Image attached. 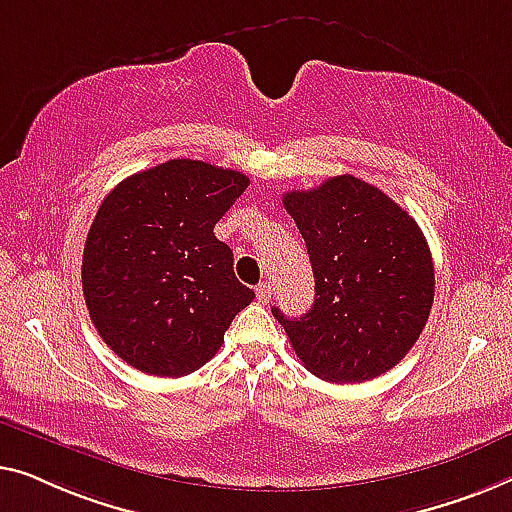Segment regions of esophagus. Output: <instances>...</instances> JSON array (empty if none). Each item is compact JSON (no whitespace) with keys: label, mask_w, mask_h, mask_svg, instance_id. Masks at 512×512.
Returning a JSON list of instances; mask_svg holds the SVG:
<instances>
[{"label":"esophagus","mask_w":512,"mask_h":512,"mask_svg":"<svg viewBox=\"0 0 512 512\" xmlns=\"http://www.w3.org/2000/svg\"><path fill=\"white\" fill-rule=\"evenodd\" d=\"M255 294H257L259 304H269V299H271V285H266V283L257 285V287H255Z\"/></svg>","instance_id":"1"}]
</instances>
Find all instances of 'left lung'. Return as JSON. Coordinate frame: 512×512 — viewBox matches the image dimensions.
Here are the masks:
<instances>
[{
  "mask_svg": "<svg viewBox=\"0 0 512 512\" xmlns=\"http://www.w3.org/2000/svg\"><path fill=\"white\" fill-rule=\"evenodd\" d=\"M304 236L315 301L301 318L271 313L313 376L364 383L397 366L434 304V262L417 222L359 178L283 194Z\"/></svg>",
  "mask_w": 512,
  "mask_h": 512,
  "instance_id": "left-lung-1",
  "label": "left lung"
}]
</instances>
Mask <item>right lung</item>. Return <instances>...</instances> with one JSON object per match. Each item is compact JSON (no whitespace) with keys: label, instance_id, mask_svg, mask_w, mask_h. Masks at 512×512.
Returning a JSON list of instances; mask_svg holds the SVG:
<instances>
[{"label":"right lung","instance_id":"right-lung-1","mask_svg":"<svg viewBox=\"0 0 512 512\" xmlns=\"http://www.w3.org/2000/svg\"><path fill=\"white\" fill-rule=\"evenodd\" d=\"M250 181L199 160L125 178L99 206L83 250V297L104 343L136 371L181 378L225 343L255 292L213 227Z\"/></svg>","mask_w":512,"mask_h":512}]
</instances>
